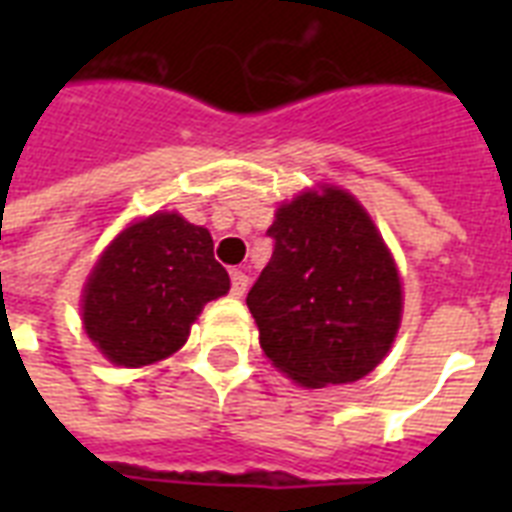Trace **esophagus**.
Wrapping results in <instances>:
<instances>
[{"label": "esophagus", "instance_id": "obj_1", "mask_svg": "<svg viewBox=\"0 0 512 512\" xmlns=\"http://www.w3.org/2000/svg\"><path fill=\"white\" fill-rule=\"evenodd\" d=\"M249 287V276L244 271H233L231 273V295L241 297Z\"/></svg>", "mask_w": 512, "mask_h": 512}]
</instances>
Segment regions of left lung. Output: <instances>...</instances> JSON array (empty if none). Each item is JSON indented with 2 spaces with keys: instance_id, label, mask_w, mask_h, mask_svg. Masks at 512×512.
Instances as JSON below:
<instances>
[{
  "instance_id": "8db88e82",
  "label": "left lung",
  "mask_w": 512,
  "mask_h": 512,
  "mask_svg": "<svg viewBox=\"0 0 512 512\" xmlns=\"http://www.w3.org/2000/svg\"><path fill=\"white\" fill-rule=\"evenodd\" d=\"M247 305L260 348L303 388L356 382L388 356L401 324V279L366 209L337 185L276 209Z\"/></svg>"
}]
</instances>
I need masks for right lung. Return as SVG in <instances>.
<instances>
[{
    "instance_id": "add662e5",
    "label": "right lung",
    "mask_w": 512,
    "mask_h": 512,
    "mask_svg": "<svg viewBox=\"0 0 512 512\" xmlns=\"http://www.w3.org/2000/svg\"><path fill=\"white\" fill-rule=\"evenodd\" d=\"M207 228L177 212L130 223L92 268L82 324L116 366H146L172 356L209 300L231 289L212 255Z\"/></svg>"
}]
</instances>
